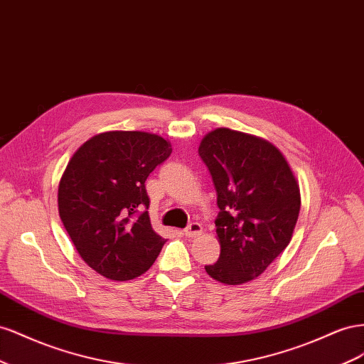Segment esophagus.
Listing matches in <instances>:
<instances>
[{
	"instance_id": "obj_1",
	"label": "esophagus",
	"mask_w": 364,
	"mask_h": 364,
	"mask_svg": "<svg viewBox=\"0 0 364 364\" xmlns=\"http://www.w3.org/2000/svg\"><path fill=\"white\" fill-rule=\"evenodd\" d=\"M184 235L186 236H189V237H193V236H198V235H201V232H203V227H201V224L200 223H191L188 227L184 228Z\"/></svg>"
}]
</instances>
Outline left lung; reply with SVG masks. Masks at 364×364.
I'll list each match as a JSON object with an SVG mask.
<instances>
[{"mask_svg":"<svg viewBox=\"0 0 364 364\" xmlns=\"http://www.w3.org/2000/svg\"><path fill=\"white\" fill-rule=\"evenodd\" d=\"M200 157L216 189L215 220L221 253L205 272L240 285L261 273L291 241L300 191L284 155L272 143L227 128L203 139Z\"/></svg>","mask_w":364,"mask_h":364,"instance_id":"1","label":"left lung"}]
</instances>
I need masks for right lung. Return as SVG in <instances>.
<instances>
[{
	"label": "right lung",
	"mask_w": 364,
	"mask_h": 364,
	"mask_svg": "<svg viewBox=\"0 0 364 364\" xmlns=\"http://www.w3.org/2000/svg\"><path fill=\"white\" fill-rule=\"evenodd\" d=\"M155 134L112 131L75 152L58 191L59 216L84 261L111 280H129L154 264L166 242L154 232L144 181L169 159Z\"/></svg>",
	"instance_id": "obj_1"
}]
</instances>
